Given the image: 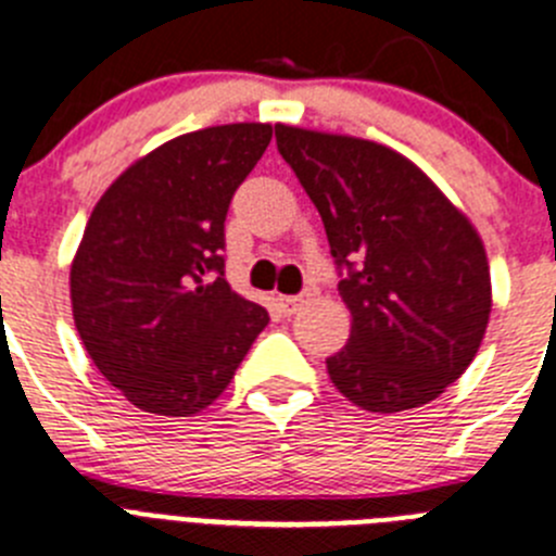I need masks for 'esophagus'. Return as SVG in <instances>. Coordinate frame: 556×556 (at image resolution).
Here are the masks:
<instances>
[{
  "label": "esophagus",
  "mask_w": 556,
  "mask_h": 556,
  "mask_svg": "<svg viewBox=\"0 0 556 556\" xmlns=\"http://www.w3.org/2000/svg\"><path fill=\"white\" fill-rule=\"evenodd\" d=\"M278 303H281L283 314H294L300 308V303H303V298H278Z\"/></svg>",
  "instance_id": "34e87169"
}]
</instances>
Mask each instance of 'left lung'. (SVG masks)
Returning <instances> with one entry per match:
<instances>
[{
	"label": "left lung",
	"instance_id": "8db88e82",
	"mask_svg": "<svg viewBox=\"0 0 556 556\" xmlns=\"http://www.w3.org/2000/svg\"><path fill=\"white\" fill-rule=\"evenodd\" d=\"M325 224L352 314L327 357L338 393L379 415L440 399L478 354L491 314L483 240L426 172L390 147L275 125Z\"/></svg>",
	"mask_w": 556,
	"mask_h": 556
}]
</instances>
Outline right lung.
I'll list each match as a JSON object with an SVG mask.
<instances>
[{"instance_id":"right-lung-1","label":"right lung","mask_w":556,"mask_h":556,"mask_svg":"<svg viewBox=\"0 0 556 556\" xmlns=\"http://www.w3.org/2000/svg\"><path fill=\"white\" fill-rule=\"evenodd\" d=\"M269 139L267 123L177 136L125 168L89 215L71 264L73 321L139 409H207L267 327V311L226 283L224 224Z\"/></svg>"}]
</instances>
